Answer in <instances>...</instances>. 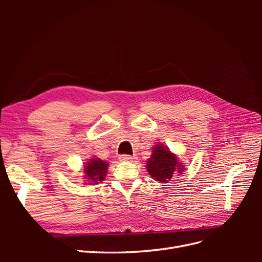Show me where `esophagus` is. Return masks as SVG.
Instances as JSON below:
<instances>
[{
  "label": "esophagus",
  "instance_id": "34e87169",
  "mask_svg": "<svg viewBox=\"0 0 262 262\" xmlns=\"http://www.w3.org/2000/svg\"><path fill=\"white\" fill-rule=\"evenodd\" d=\"M120 160L121 161H128V162H132L134 160H137L136 156H131V155H126V154H122L120 156Z\"/></svg>",
  "mask_w": 262,
  "mask_h": 262
}]
</instances>
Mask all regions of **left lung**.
Here are the masks:
<instances>
[{
    "label": "left lung",
    "mask_w": 262,
    "mask_h": 262,
    "mask_svg": "<svg viewBox=\"0 0 262 262\" xmlns=\"http://www.w3.org/2000/svg\"><path fill=\"white\" fill-rule=\"evenodd\" d=\"M147 171L155 180L169 181L175 173L184 171V166L179 164L175 154L164 145H156L146 164Z\"/></svg>",
    "instance_id": "obj_1"
}]
</instances>
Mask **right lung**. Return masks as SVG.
Wrapping results in <instances>:
<instances>
[{
	"label": "right lung",
	"mask_w": 262,
	"mask_h": 262,
	"mask_svg": "<svg viewBox=\"0 0 262 262\" xmlns=\"http://www.w3.org/2000/svg\"><path fill=\"white\" fill-rule=\"evenodd\" d=\"M108 163L105 161H101L99 158H92L90 162L86 164L84 167V172L86 179H89L90 182L94 184H98L99 181H102L106 177ZM93 185V184H91Z\"/></svg>",
	"instance_id": "right-lung-1"
}]
</instances>
